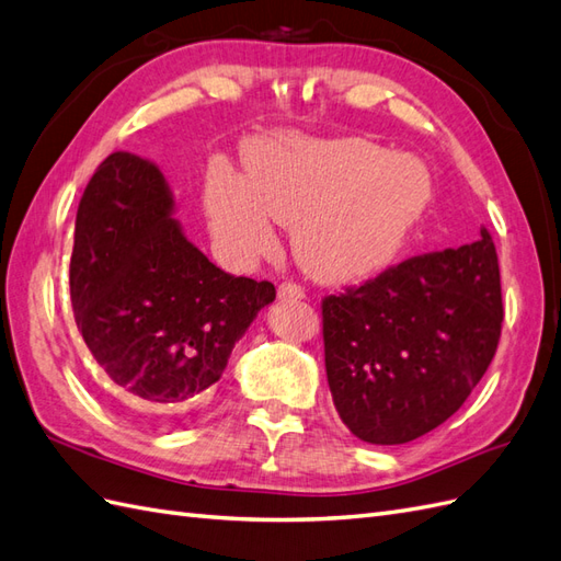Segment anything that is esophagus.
Here are the masks:
<instances>
[{
    "instance_id": "esophagus-1",
    "label": "esophagus",
    "mask_w": 561,
    "mask_h": 561,
    "mask_svg": "<svg viewBox=\"0 0 561 561\" xmlns=\"http://www.w3.org/2000/svg\"><path fill=\"white\" fill-rule=\"evenodd\" d=\"M277 296H279L282 300H300V298H306V291L300 289L298 284L286 282V284H282L279 289H277Z\"/></svg>"
}]
</instances>
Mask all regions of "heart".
<instances>
[{
    "label": "heart",
    "instance_id": "1",
    "mask_svg": "<svg viewBox=\"0 0 561 561\" xmlns=\"http://www.w3.org/2000/svg\"><path fill=\"white\" fill-rule=\"evenodd\" d=\"M204 201L232 261L265 253L275 220L291 227L294 255L310 277L343 284L393 261L431 204V178L417 158L367 139L275 135L251 149L247 180L213 165Z\"/></svg>",
    "mask_w": 561,
    "mask_h": 561
}]
</instances>
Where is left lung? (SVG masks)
Here are the masks:
<instances>
[{"label": "left lung", "mask_w": 561, "mask_h": 561, "mask_svg": "<svg viewBox=\"0 0 561 561\" xmlns=\"http://www.w3.org/2000/svg\"><path fill=\"white\" fill-rule=\"evenodd\" d=\"M324 367L341 422L375 445L428 434L462 408L497 351L495 243L410 257L322 300Z\"/></svg>", "instance_id": "1"}]
</instances>
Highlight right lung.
I'll list each match as a JSON object with an SVG mask.
<instances>
[{
    "mask_svg": "<svg viewBox=\"0 0 561 561\" xmlns=\"http://www.w3.org/2000/svg\"><path fill=\"white\" fill-rule=\"evenodd\" d=\"M149 158L111 153L84 190L70 304L96 365L135 417L172 426L222 377L275 286L227 275L184 237Z\"/></svg>",
    "mask_w": 561,
    "mask_h": 561,
    "instance_id": "right-lung-1",
    "label": "right lung"
}]
</instances>
